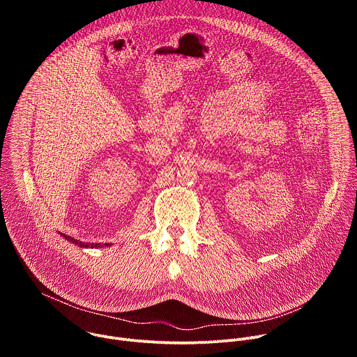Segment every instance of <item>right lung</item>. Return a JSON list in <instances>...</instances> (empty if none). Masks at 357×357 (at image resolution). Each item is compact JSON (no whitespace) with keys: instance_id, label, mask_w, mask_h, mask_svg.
Returning a JSON list of instances; mask_svg holds the SVG:
<instances>
[{"instance_id":"right-lung-1","label":"right lung","mask_w":357,"mask_h":357,"mask_svg":"<svg viewBox=\"0 0 357 357\" xmlns=\"http://www.w3.org/2000/svg\"><path fill=\"white\" fill-rule=\"evenodd\" d=\"M63 237H65L66 240L72 241L73 244L79 245V247H91V248H93V247H101V245H103L101 243H96V244H94V243H91V244H90V243H83V241H80V240H76V238H73V237H70V236H65V234H63ZM105 245H110V244L106 243Z\"/></svg>"}]
</instances>
